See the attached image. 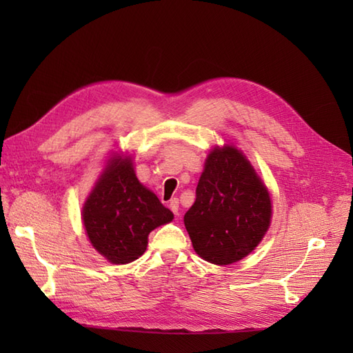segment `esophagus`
Here are the masks:
<instances>
[{
	"mask_svg": "<svg viewBox=\"0 0 353 353\" xmlns=\"http://www.w3.org/2000/svg\"><path fill=\"white\" fill-rule=\"evenodd\" d=\"M168 206H170V209L172 211V214L179 215V200L177 199H171Z\"/></svg>",
	"mask_w": 353,
	"mask_h": 353,
	"instance_id": "obj_1",
	"label": "esophagus"
}]
</instances>
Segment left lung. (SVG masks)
<instances>
[{
  "mask_svg": "<svg viewBox=\"0 0 353 353\" xmlns=\"http://www.w3.org/2000/svg\"><path fill=\"white\" fill-rule=\"evenodd\" d=\"M270 194L250 162L224 145L209 153L183 221L200 258L228 265L247 256L270 226Z\"/></svg>",
  "mask_w": 353,
  "mask_h": 353,
  "instance_id": "obj_1",
  "label": "left lung"
}]
</instances>
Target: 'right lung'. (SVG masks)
<instances>
[{
  "label": "right lung",
  "mask_w": 353,
  "mask_h": 353,
  "mask_svg": "<svg viewBox=\"0 0 353 353\" xmlns=\"http://www.w3.org/2000/svg\"><path fill=\"white\" fill-rule=\"evenodd\" d=\"M172 212L134 176L129 157H114L83 206L92 245L112 264H129L147 249L148 234Z\"/></svg>",
  "instance_id": "right-lung-1"
}]
</instances>
